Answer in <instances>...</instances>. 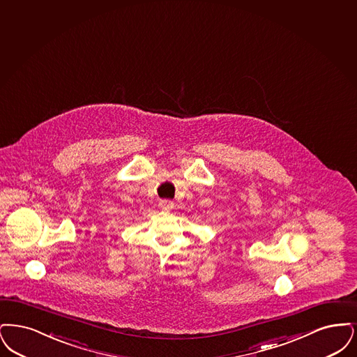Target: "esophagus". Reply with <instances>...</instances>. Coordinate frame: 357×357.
Listing matches in <instances>:
<instances>
[{"instance_id": "1", "label": "esophagus", "mask_w": 357, "mask_h": 357, "mask_svg": "<svg viewBox=\"0 0 357 357\" xmlns=\"http://www.w3.org/2000/svg\"><path fill=\"white\" fill-rule=\"evenodd\" d=\"M173 202L171 200H160L158 202V206L162 209V211H171L172 208H173Z\"/></svg>"}]
</instances>
